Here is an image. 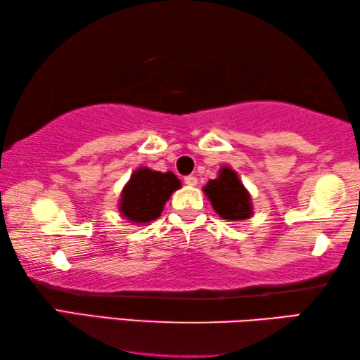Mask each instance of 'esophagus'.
<instances>
[{"mask_svg": "<svg viewBox=\"0 0 360 360\" xmlns=\"http://www.w3.org/2000/svg\"><path fill=\"white\" fill-rule=\"evenodd\" d=\"M185 185L196 186L198 185V179L194 175H188V176H185Z\"/></svg>", "mask_w": 360, "mask_h": 360, "instance_id": "34e87169", "label": "esophagus"}]
</instances>
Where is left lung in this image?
<instances>
[{
    "label": "left lung",
    "mask_w": 360,
    "mask_h": 360,
    "mask_svg": "<svg viewBox=\"0 0 360 360\" xmlns=\"http://www.w3.org/2000/svg\"><path fill=\"white\" fill-rule=\"evenodd\" d=\"M202 191L221 220L243 221L253 215L250 193L229 166H221L217 179L209 180Z\"/></svg>",
    "instance_id": "obj_1"
}]
</instances>
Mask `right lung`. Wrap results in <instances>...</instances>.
Instances as JSON below:
<instances>
[{
    "mask_svg": "<svg viewBox=\"0 0 360 360\" xmlns=\"http://www.w3.org/2000/svg\"><path fill=\"white\" fill-rule=\"evenodd\" d=\"M179 188L181 181L170 170L159 172L150 167H139L122 186L117 209L132 225H148L161 217L164 205Z\"/></svg>",
    "mask_w": 360,
    "mask_h": 360,
    "instance_id": "obj_1",
    "label": "right lung"
}]
</instances>
